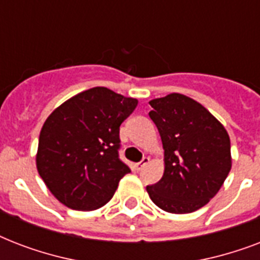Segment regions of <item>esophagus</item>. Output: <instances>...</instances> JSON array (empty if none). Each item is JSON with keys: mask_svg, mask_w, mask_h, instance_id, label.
<instances>
[{"mask_svg": "<svg viewBox=\"0 0 260 260\" xmlns=\"http://www.w3.org/2000/svg\"><path fill=\"white\" fill-rule=\"evenodd\" d=\"M148 162H150V158H147V156H144V158H143L142 160H140V162L136 163V166H135V167H136V170L140 171V170H142V169H143V167L146 166V165H147V163H148Z\"/></svg>", "mask_w": 260, "mask_h": 260, "instance_id": "34e87169", "label": "esophagus"}]
</instances>
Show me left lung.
I'll use <instances>...</instances> for the list:
<instances>
[{
  "mask_svg": "<svg viewBox=\"0 0 260 260\" xmlns=\"http://www.w3.org/2000/svg\"><path fill=\"white\" fill-rule=\"evenodd\" d=\"M150 105L165 150V174L147 191L169 213H191L217 194L230 174V136L217 118L183 94H169Z\"/></svg>",
  "mask_w": 260,
  "mask_h": 260,
  "instance_id": "8db88e82",
  "label": "left lung"
}]
</instances>
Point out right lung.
Masks as SVG:
<instances>
[{
	"label": "right lung",
	"mask_w": 260,
	"mask_h": 260,
	"mask_svg": "<svg viewBox=\"0 0 260 260\" xmlns=\"http://www.w3.org/2000/svg\"><path fill=\"white\" fill-rule=\"evenodd\" d=\"M138 105L106 87L77 94L56 108L39 136L36 166L67 208L94 210L110 201L131 169L120 159V125Z\"/></svg>",
	"instance_id": "1"
}]
</instances>
